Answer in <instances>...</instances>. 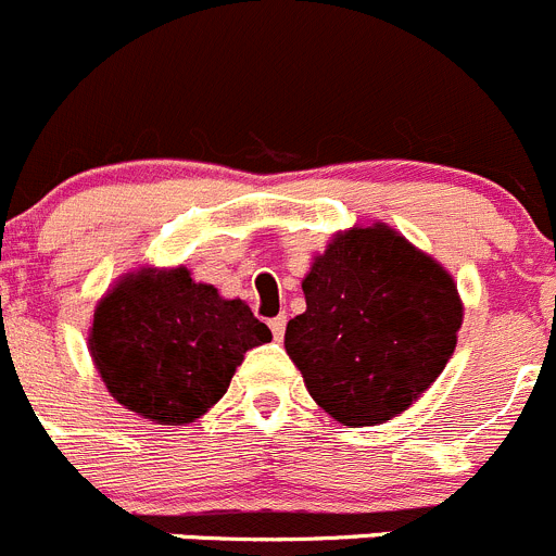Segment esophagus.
Returning a JSON list of instances; mask_svg holds the SVG:
<instances>
[{
    "label": "esophagus",
    "instance_id": "esophagus-1",
    "mask_svg": "<svg viewBox=\"0 0 556 556\" xmlns=\"http://www.w3.org/2000/svg\"><path fill=\"white\" fill-rule=\"evenodd\" d=\"M268 326H271L274 340H282V337H285V326H288V318H285V315H277V318L268 320Z\"/></svg>",
    "mask_w": 556,
    "mask_h": 556
}]
</instances>
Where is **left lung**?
<instances>
[{"mask_svg":"<svg viewBox=\"0 0 556 556\" xmlns=\"http://www.w3.org/2000/svg\"><path fill=\"white\" fill-rule=\"evenodd\" d=\"M307 313L285 331L309 395L337 422L378 425L406 412L455 351L453 277L389 227H354L315 257Z\"/></svg>","mask_w":556,"mask_h":556,"instance_id":"obj_1","label":"left lung"}]
</instances>
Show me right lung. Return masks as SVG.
Here are the masks:
<instances>
[{
	"label": "right lung",
	"instance_id": "obj_1",
	"mask_svg": "<svg viewBox=\"0 0 556 556\" xmlns=\"http://www.w3.org/2000/svg\"><path fill=\"white\" fill-rule=\"evenodd\" d=\"M268 340L241 299L227 302L175 268L131 274L98 304L90 354L114 401L150 422L184 425L219 403L243 354Z\"/></svg>",
	"mask_w": 556,
	"mask_h": 556
}]
</instances>
